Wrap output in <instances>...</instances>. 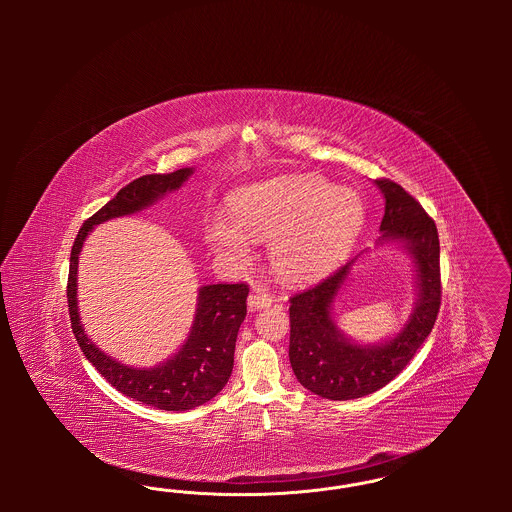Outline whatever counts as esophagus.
I'll list each match as a JSON object with an SVG mask.
<instances>
[{
	"instance_id": "1",
	"label": "esophagus",
	"mask_w": 512,
	"mask_h": 512,
	"mask_svg": "<svg viewBox=\"0 0 512 512\" xmlns=\"http://www.w3.org/2000/svg\"><path fill=\"white\" fill-rule=\"evenodd\" d=\"M247 303H249L251 309H265L272 303V297L265 290H255V292L249 293Z\"/></svg>"
}]
</instances>
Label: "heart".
<instances>
[{
	"label": "heart",
	"mask_w": 512,
	"mask_h": 512,
	"mask_svg": "<svg viewBox=\"0 0 512 512\" xmlns=\"http://www.w3.org/2000/svg\"><path fill=\"white\" fill-rule=\"evenodd\" d=\"M232 219L215 217L207 238L215 249L245 263L253 242H270L274 272L288 282L317 278L338 265L365 226L357 192L315 174H293L249 186L232 199Z\"/></svg>",
	"instance_id": "1"
}]
</instances>
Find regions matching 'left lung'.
<instances>
[{
    "label": "left lung",
    "instance_id": "obj_1",
    "mask_svg": "<svg viewBox=\"0 0 512 512\" xmlns=\"http://www.w3.org/2000/svg\"><path fill=\"white\" fill-rule=\"evenodd\" d=\"M386 197L384 240H401L413 253L418 301L405 328L382 345H355L336 328L330 305L345 282L347 263L315 286L290 297V363L303 388L324 399L347 401L384 388L411 363L430 336L441 305L439 238L424 207L390 178H378Z\"/></svg>",
    "mask_w": 512,
    "mask_h": 512
}]
</instances>
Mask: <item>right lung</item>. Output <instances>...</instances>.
I'll return each mask as SVG.
<instances>
[{
  "label": "right lung",
  "instance_id": "1",
  "mask_svg": "<svg viewBox=\"0 0 512 512\" xmlns=\"http://www.w3.org/2000/svg\"><path fill=\"white\" fill-rule=\"evenodd\" d=\"M192 172V169H180L169 174H144L126 184L96 215L84 220L74 238L69 265V317L82 353L115 390L163 411H190L211 401L226 386L234 366L238 330L247 315V284L203 286L197 297L194 326L182 349L167 363L140 370L107 357L86 338L76 307L78 253L96 224L146 209L161 195L178 190Z\"/></svg>",
  "mask_w": 512,
  "mask_h": 512
}]
</instances>
